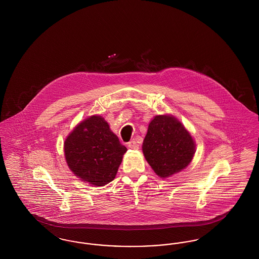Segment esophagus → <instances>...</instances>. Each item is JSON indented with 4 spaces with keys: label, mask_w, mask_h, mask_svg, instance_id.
I'll return each mask as SVG.
<instances>
[{
    "label": "esophagus",
    "mask_w": 259,
    "mask_h": 259,
    "mask_svg": "<svg viewBox=\"0 0 259 259\" xmlns=\"http://www.w3.org/2000/svg\"><path fill=\"white\" fill-rule=\"evenodd\" d=\"M127 145H128V148H133V149H137V148H139V145H138V143H137L136 140L130 141Z\"/></svg>",
    "instance_id": "1"
}]
</instances>
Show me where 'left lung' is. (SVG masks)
Masks as SVG:
<instances>
[{"label":"left lung","instance_id":"1","mask_svg":"<svg viewBox=\"0 0 259 259\" xmlns=\"http://www.w3.org/2000/svg\"><path fill=\"white\" fill-rule=\"evenodd\" d=\"M195 144L184 125L175 117L157 115L148 125L143 152L160 178L180 172L191 162Z\"/></svg>","mask_w":259,"mask_h":259}]
</instances>
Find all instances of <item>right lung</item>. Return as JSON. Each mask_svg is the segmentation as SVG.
<instances>
[{"label": "right lung", "instance_id": "obj_1", "mask_svg": "<svg viewBox=\"0 0 259 259\" xmlns=\"http://www.w3.org/2000/svg\"><path fill=\"white\" fill-rule=\"evenodd\" d=\"M68 166L79 179L102 186L113 181L127 148L109 124L93 115L78 124L65 141Z\"/></svg>", "mask_w": 259, "mask_h": 259}]
</instances>
